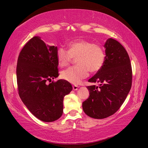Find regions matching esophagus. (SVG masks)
<instances>
[{
    "mask_svg": "<svg viewBox=\"0 0 148 148\" xmlns=\"http://www.w3.org/2000/svg\"><path fill=\"white\" fill-rule=\"evenodd\" d=\"M77 86H73V90H75V89H77Z\"/></svg>",
    "mask_w": 148,
    "mask_h": 148,
    "instance_id": "esophagus-1",
    "label": "esophagus"
}]
</instances>
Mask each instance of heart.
I'll return each mask as SVG.
<instances>
[{
	"instance_id": "1",
	"label": "heart",
	"mask_w": 148,
	"mask_h": 148,
	"mask_svg": "<svg viewBox=\"0 0 148 148\" xmlns=\"http://www.w3.org/2000/svg\"><path fill=\"white\" fill-rule=\"evenodd\" d=\"M81 60L82 61V64L86 67L94 68L96 70L99 69L101 62L100 55L94 51L86 52L82 56Z\"/></svg>"
}]
</instances>
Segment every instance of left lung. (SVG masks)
Segmentation results:
<instances>
[{
	"mask_svg": "<svg viewBox=\"0 0 148 148\" xmlns=\"http://www.w3.org/2000/svg\"><path fill=\"white\" fill-rule=\"evenodd\" d=\"M58 65L57 47L46 44L37 36L26 43L18 57L19 97L28 110L44 122H52L62 116L63 98L73 89L67 81L54 79L58 76Z\"/></svg>",
	"mask_w": 148,
	"mask_h": 148,
	"instance_id": "8db88e82",
	"label": "left lung"
}]
</instances>
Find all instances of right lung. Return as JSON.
Listing matches in <instances>:
<instances>
[{"instance_id": "1", "label": "right lung", "mask_w": 148, "mask_h": 148, "mask_svg": "<svg viewBox=\"0 0 148 148\" xmlns=\"http://www.w3.org/2000/svg\"><path fill=\"white\" fill-rule=\"evenodd\" d=\"M104 60L100 70L88 80L90 96L82 104L88 116L102 119L114 114L125 102L132 85L129 54L118 41L105 42Z\"/></svg>"}]
</instances>
